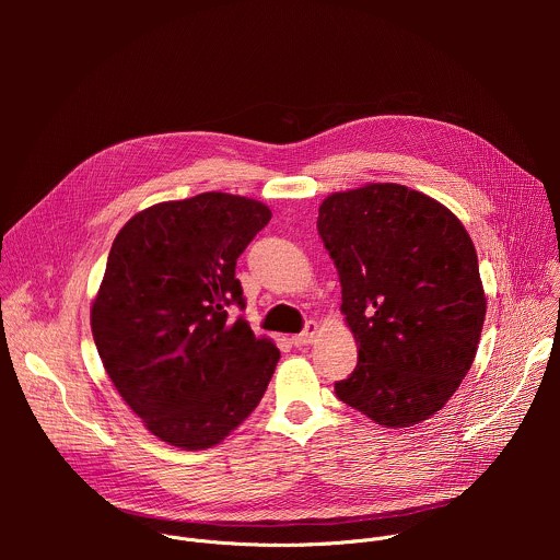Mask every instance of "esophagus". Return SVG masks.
<instances>
[{"mask_svg":"<svg viewBox=\"0 0 560 560\" xmlns=\"http://www.w3.org/2000/svg\"><path fill=\"white\" fill-rule=\"evenodd\" d=\"M316 337H318V324L310 322L301 335L292 337V343H294L296 348H303V346H310V343H314V341H316Z\"/></svg>","mask_w":560,"mask_h":560,"instance_id":"obj_1","label":"esophagus"}]
</instances>
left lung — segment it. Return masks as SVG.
<instances>
[{"instance_id": "obj_1", "label": "left lung", "mask_w": 560, "mask_h": 560, "mask_svg": "<svg viewBox=\"0 0 560 560\" xmlns=\"http://www.w3.org/2000/svg\"><path fill=\"white\" fill-rule=\"evenodd\" d=\"M316 228L359 346L354 372L335 383L337 396L385 428L428 421L465 378L486 322L465 225L419 190L368 184L326 197Z\"/></svg>"}]
</instances>
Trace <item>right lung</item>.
Returning a JSON list of instances; mask_svg holds the SVG:
<instances>
[{"mask_svg": "<svg viewBox=\"0 0 560 560\" xmlns=\"http://www.w3.org/2000/svg\"><path fill=\"white\" fill-rule=\"evenodd\" d=\"M266 203L201 192L137 212L115 236L91 328L104 370L159 441L221 443L259 406L281 357L246 318L234 266L268 225Z\"/></svg>", "mask_w": 560, "mask_h": 560, "instance_id": "obj_1", "label": "right lung"}]
</instances>
